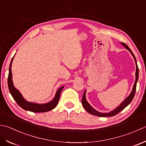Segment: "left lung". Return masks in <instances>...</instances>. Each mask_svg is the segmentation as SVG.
Segmentation results:
<instances>
[{"label": "left lung", "instance_id": "obj_1", "mask_svg": "<svg viewBox=\"0 0 146 146\" xmlns=\"http://www.w3.org/2000/svg\"><path fill=\"white\" fill-rule=\"evenodd\" d=\"M123 45L125 47V48L128 50H129L130 52L131 53V54L132 55L133 57L134 58V60L135 61V63H136V72H135V81L134 83V85H133V90L131 92V93L129 95V96H128L125 100L123 102L120 104V105L118 107H117V108L115 109V110H113L111 112H109L108 113H100V112H98L97 111L95 110L94 109H93L92 107L90 105V104H89L87 101L86 100V91H84V94H83V96H82V105L84 107V109L86 110V111H87L89 113H90L91 115H96V116H98V117H113V116H115L117 114H118L119 112H120L121 110H123L125 108L126 106H127L128 105H129V104L131 103V102L133 100V97L135 96V91H136V86H137V82L138 81V78H139V68L137 65V61H136V58L135 57L134 55L133 54L132 52L131 51V50L129 48V47L125 43H122Z\"/></svg>", "mask_w": 146, "mask_h": 146}]
</instances>
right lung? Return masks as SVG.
Returning a JSON list of instances; mask_svg holds the SVG:
<instances>
[{
    "label": "right lung",
    "instance_id": "right-lung-1",
    "mask_svg": "<svg viewBox=\"0 0 146 146\" xmlns=\"http://www.w3.org/2000/svg\"><path fill=\"white\" fill-rule=\"evenodd\" d=\"M14 56L12 58L11 62L9 66V76L7 79V82H8V88L9 90L10 93L11 94L12 96L14 98V100L16 101L20 107L25 110L30 111L32 112H36V113H40V112H46L52 110L53 108H55L58 104V102L60 99V93L63 90L64 86L60 88L56 91L55 96L52 102H50L46 104H42V105H40V104L37 103H29L26 102V101L24 99L21 94L19 92V91L16 90L14 88L13 85V81H12V72H11V65L12 62H13Z\"/></svg>",
    "mask_w": 146,
    "mask_h": 146
}]
</instances>
